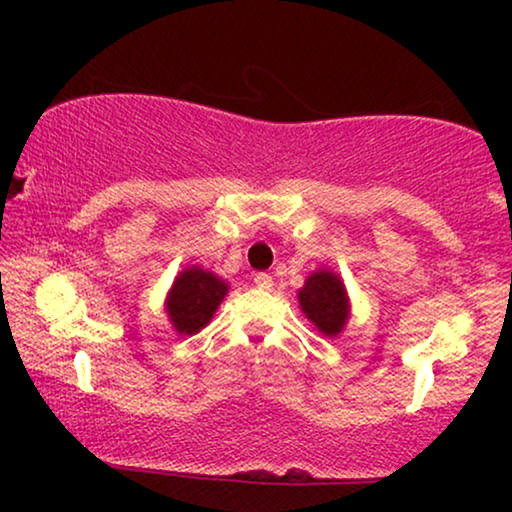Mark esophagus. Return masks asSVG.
I'll return each instance as SVG.
<instances>
[{
	"label": "esophagus",
	"instance_id": "1",
	"mask_svg": "<svg viewBox=\"0 0 512 512\" xmlns=\"http://www.w3.org/2000/svg\"><path fill=\"white\" fill-rule=\"evenodd\" d=\"M254 284H256V289L268 291V289H272V277L268 275V272H256Z\"/></svg>",
	"mask_w": 512,
	"mask_h": 512
}]
</instances>
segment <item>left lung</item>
<instances>
[{
  "label": "left lung",
  "instance_id": "obj_1",
  "mask_svg": "<svg viewBox=\"0 0 512 512\" xmlns=\"http://www.w3.org/2000/svg\"><path fill=\"white\" fill-rule=\"evenodd\" d=\"M300 310L328 338H335L349 319V298L342 279L331 270H317L298 291Z\"/></svg>",
  "mask_w": 512,
  "mask_h": 512
}]
</instances>
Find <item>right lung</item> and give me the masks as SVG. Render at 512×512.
Here are the masks:
<instances>
[{
    "label": "right lung",
    "instance_id": "right-lung-1",
    "mask_svg": "<svg viewBox=\"0 0 512 512\" xmlns=\"http://www.w3.org/2000/svg\"><path fill=\"white\" fill-rule=\"evenodd\" d=\"M228 284L193 265L179 272L165 300V312L179 335H195L212 321L216 307L226 298Z\"/></svg>",
    "mask_w": 512,
    "mask_h": 512
}]
</instances>
